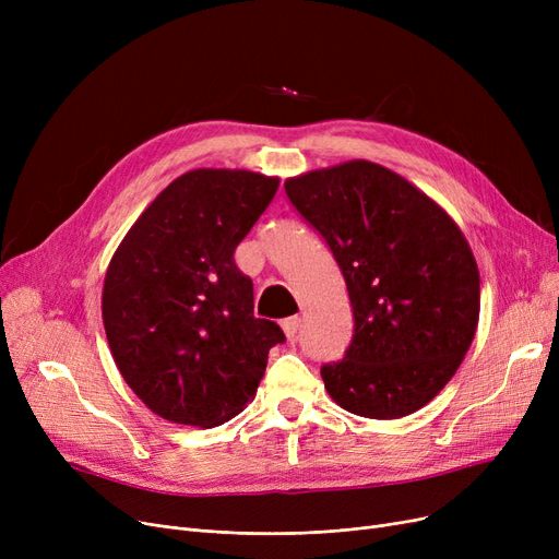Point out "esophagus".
<instances>
[{
	"instance_id": "esophagus-1",
	"label": "esophagus",
	"mask_w": 559,
	"mask_h": 559,
	"mask_svg": "<svg viewBox=\"0 0 559 559\" xmlns=\"http://www.w3.org/2000/svg\"><path fill=\"white\" fill-rule=\"evenodd\" d=\"M299 324H301L299 317H287V319L281 321V329H283V333H285V337H287L289 342H295L297 331H299Z\"/></svg>"
}]
</instances>
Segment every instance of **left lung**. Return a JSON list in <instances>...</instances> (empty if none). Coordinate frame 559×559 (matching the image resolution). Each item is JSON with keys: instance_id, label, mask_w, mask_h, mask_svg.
Segmentation results:
<instances>
[{"instance_id": "1", "label": "left lung", "mask_w": 559, "mask_h": 559, "mask_svg": "<svg viewBox=\"0 0 559 559\" xmlns=\"http://www.w3.org/2000/svg\"><path fill=\"white\" fill-rule=\"evenodd\" d=\"M285 192L324 235L354 306L346 356L321 367L331 399L401 419L455 376L480 317V274L455 219L401 174L346 160L289 176Z\"/></svg>"}]
</instances>
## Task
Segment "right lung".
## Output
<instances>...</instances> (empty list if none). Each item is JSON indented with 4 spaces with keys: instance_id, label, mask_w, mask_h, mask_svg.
<instances>
[{
    "instance_id": "right-lung-1",
    "label": "right lung",
    "mask_w": 559,
    "mask_h": 559,
    "mask_svg": "<svg viewBox=\"0 0 559 559\" xmlns=\"http://www.w3.org/2000/svg\"><path fill=\"white\" fill-rule=\"evenodd\" d=\"M278 176L201 167L174 179L115 249L102 319L124 383L154 415L215 428L253 401L276 321L253 314V283L233 260Z\"/></svg>"
}]
</instances>
